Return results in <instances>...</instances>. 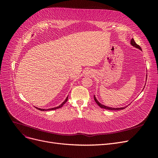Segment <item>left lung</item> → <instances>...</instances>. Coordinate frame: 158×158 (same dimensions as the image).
Here are the masks:
<instances>
[{"mask_svg": "<svg viewBox=\"0 0 158 158\" xmlns=\"http://www.w3.org/2000/svg\"><path fill=\"white\" fill-rule=\"evenodd\" d=\"M131 44L133 46V47H136V48H137V49H139L140 50H142V49H141V47L138 45H137L136 44V42L135 41V40H134V39L132 38V39L131 40ZM147 76V75H146ZM147 78V77H146ZM147 79V78H146ZM94 100H95V102H96V103L98 105V106L101 107V108H103V109H108V110H121V109H125V107H127V106H126V107H121V108H113V107H107V106H104V105H102L101 103H99L98 100H97V99H96V98H95V96L94 95Z\"/></svg>", "mask_w": 158, "mask_h": 158, "instance_id": "obj_1", "label": "left lung"}]
</instances>
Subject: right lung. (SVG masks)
Returning a JSON list of instances; mask_svg holds the SVG:
<instances>
[{
    "label": "right lung",
    "mask_w": 158,
    "mask_h": 158,
    "mask_svg": "<svg viewBox=\"0 0 158 158\" xmlns=\"http://www.w3.org/2000/svg\"><path fill=\"white\" fill-rule=\"evenodd\" d=\"M68 97H69V96H67V98H66V99L64 100V101L63 103H62L60 105V106H59L58 107H54V108H51V109H40V108H37V107H36V108H37V109L41 110V111H49V110L50 111V110H55V109H56L60 108V107H62L63 106V105H64L66 102H67V100H68Z\"/></svg>",
    "instance_id": "right-lung-1"
}]
</instances>
